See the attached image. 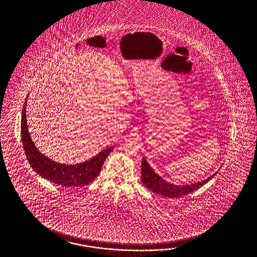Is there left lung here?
<instances>
[{
    "mask_svg": "<svg viewBox=\"0 0 257 257\" xmlns=\"http://www.w3.org/2000/svg\"><path fill=\"white\" fill-rule=\"evenodd\" d=\"M216 173H214L213 175H211L210 177L203 180L202 182H198V183L186 185V186H177L165 181L161 176L156 174L154 170L150 167L145 157H143L142 165H141V181L143 185L156 194L163 195L170 198H179L184 195L193 192L196 189L205 185L208 181H210L216 175Z\"/></svg>",
    "mask_w": 257,
    "mask_h": 257,
    "instance_id": "obj_1",
    "label": "left lung"
}]
</instances>
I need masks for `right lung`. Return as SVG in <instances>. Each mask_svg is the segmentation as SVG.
I'll use <instances>...</instances> for the list:
<instances>
[{"instance_id":"1","label":"right lung","mask_w":257,"mask_h":257,"mask_svg":"<svg viewBox=\"0 0 257 257\" xmlns=\"http://www.w3.org/2000/svg\"><path fill=\"white\" fill-rule=\"evenodd\" d=\"M29 95L24 101L22 113L21 135L26 157L33 170L41 177L65 187H84L91 183L101 172L105 158L112 152L113 147L102 150L88 161L75 165H66L55 162L41 154L34 144L26 122V104Z\"/></svg>"}]
</instances>
